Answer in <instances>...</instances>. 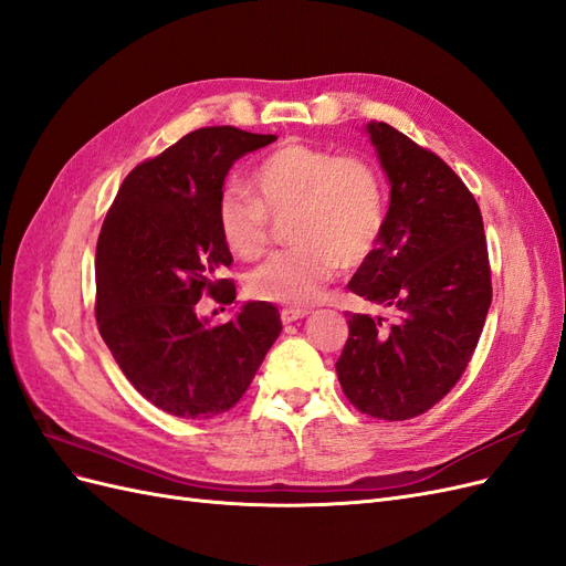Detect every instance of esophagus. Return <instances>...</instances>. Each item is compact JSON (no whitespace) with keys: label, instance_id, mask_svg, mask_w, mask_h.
I'll return each mask as SVG.
<instances>
[{"label":"esophagus","instance_id":"1","mask_svg":"<svg viewBox=\"0 0 566 566\" xmlns=\"http://www.w3.org/2000/svg\"><path fill=\"white\" fill-rule=\"evenodd\" d=\"M306 314H310L306 310H293V306H290V310H283V312H281V321L287 325V323H295V321L304 318Z\"/></svg>","mask_w":566,"mask_h":566}]
</instances>
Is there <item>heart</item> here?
Instances as JSON below:
<instances>
[{
  "label": "heart",
  "instance_id": "heart-1",
  "mask_svg": "<svg viewBox=\"0 0 566 566\" xmlns=\"http://www.w3.org/2000/svg\"><path fill=\"white\" fill-rule=\"evenodd\" d=\"M252 196L227 188L217 202L224 245L254 260L271 238V219H287L290 250L250 271L248 295L304 306L328 285L339 264L356 266L378 245L387 221L385 181L368 158L310 144H285L254 167Z\"/></svg>",
  "mask_w": 566,
  "mask_h": 566
}]
</instances>
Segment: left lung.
Masks as SVG:
<instances>
[{"mask_svg": "<svg viewBox=\"0 0 566 566\" xmlns=\"http://www.w3.org/2000/svg\"><path fill=\"white\" fill-rule=\"evenodd\" d=\"M366 134L389 179V210L349 290L394 321L349 314L335 370L361 413L408 420L447 397L470 364L491 306L489 250L479 205L447 163L387 123Z\"/></svg>", "mask_w": 566, "mask_h": 566, "instance_id": "obj_1", "label": "left lung"}]
</instances>
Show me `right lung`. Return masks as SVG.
I'll list each match as a JSON object with an SVG mask.
<instances>
[{
  "label": "right lung",
  "instance_id": "right-lung-1",
  "mask_svg": "<svg viewBox=\"0 0 566 566\" xmlns=\"http://www.w3.org/2000/svg\"><path fill=\"white\" fill-rule=\"evenodd\" d=\"M276 134L202 127L136 165L111 205L96 243V323L134 389L169 416L214 418L233 408L281 335L269 302H245L229 323L198 316L208 293L221 304L235 285L219 279L233 256L217 202L238 158Z\"/></svg>",
  "mask_w": 566,
  "mask_h": 566
}]
</instances>
